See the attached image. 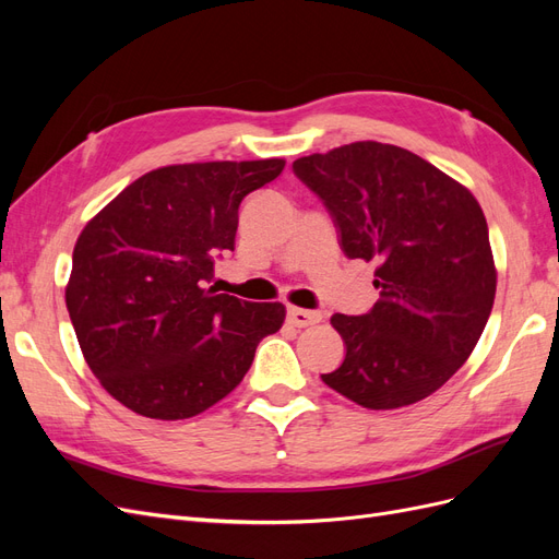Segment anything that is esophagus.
Returning a JSON list of instances; mask_svg holds the SVG:
<instances>
[{
  "label": "esophagus",
  "instance_id": "1",
  "mask_svg": "<svg viewBox=\"0 0 559 559\" xmlns=\"http://www.w3.org/2000/svg\"><path fill=\"white\" fill-rule=\"evenodd\" d=\"M286 317H289L292 324L298 326V329H306V326L319 324V321H321V314H319V312L300 310V308H289V310H286Z\"/></svg>",
  "mask_w": 559,
  "mask_h": 559
}]
</instances>
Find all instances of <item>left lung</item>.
<instances>
[{
  "label": "left lung",
  "mask_w": 559,
  "mask_h": 559,
  "mask_svg": "<svg viewBox=\"0 0 559 559\" xmlns=\"http://www.w3.org/2000/svg\"><path fill=\"white\" fill-rule=\"evenodd\" d=\"M347 259L376 261L380 300L333 314L341 368L321 376L370 411L417 403L464 366L495 306L497 270L473 193L408 148L354 142L294 160Z\"/></svg>",
  "instance_id": "obj_1"
}]
</instances>
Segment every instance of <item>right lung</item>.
Instances as JSON below:
<instances>
[{"instance_id":"add662e5","label":"right lung","mask_w":559,"mask_h":559,"mask_svg":"<svg viewBox=\"0 0 559 559\" xmlns=\"http://www.w3.org/2000/svg\"><path fill=\"white\" fill-rule=\"evenodd\" d=\"M284 170L282 158L151 170L81 230L67 310L107 392L151 419H186L238 386L282 302L207 286L235 249L240 202Z\"/></svg>"}]
</instances>
